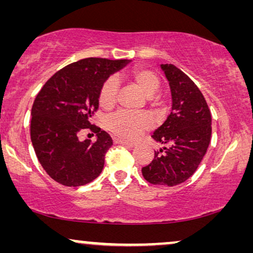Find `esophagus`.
Wrapping results in <instances>:
<instances>
[{"label": "esophagus", "mask_w": 253, "mask_h": 253, "mask_svg": "<svg viewBox=\"0 0 253 253\" xmlns=\"http://www.w3.org/2000/svg\"><path fill=\"white\" fill-rule=\"evenodd\" d=\"M114 143L122 145V146H126V147H133L134 146V144L127 143V141H124V140H121V139H114Z\"/></svg>", "instance_id": "1"}]
</instances>
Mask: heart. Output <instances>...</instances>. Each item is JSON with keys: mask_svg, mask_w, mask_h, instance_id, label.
<instances>
[{"mask_svg": "<svg viewBox=\"0 0 253 253\" xmlns=\"http://www.w3.org/2000/svg\"><path fill=\"white\" fill-rule=\"evenodd\" d=\"M126 78L133 83L145 95L148 96L151 106H157L159 101L154 94L161 86V79L154 71L146 68H134L126 75ZM119 86L114 78H109L100 87L98 101L102 109H112L116 105ZM152 123L144 114L116 113L107 121V127L113 134L123 140L134 141L151 127Z\"/></svg>", "mask_w": 253, "mask_h": 253, "instance_id": "1", "label": "heart"}]
</instances>
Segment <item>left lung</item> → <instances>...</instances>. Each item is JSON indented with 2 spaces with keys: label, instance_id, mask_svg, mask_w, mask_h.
Wrapping results in <instances>:
<instances>
[{
  "label": "left lung",
  "instance_id": "obj_1",
  "mask_svg": "<svg viewBox=\"0 0 253 253\" xmlns=\"http://www.w3.org/2000/svg\"><path fill=\"white\" fill-rule=\"evenodd\" d=\"M171 92V112L152 138L164 147L141 168L151 184L175 186L191 177L206 154L212 117L197 85L172 64H161Z\"/></svg>",
  "mask_w": 253,
  "mask_h": 253
}]
</instances>
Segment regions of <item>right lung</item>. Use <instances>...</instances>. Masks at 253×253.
Segmentation results:
<instances>
[{"label": "right lung", "mask_w": 253, "mask_h": 253, "mask_svg": "<svg viewBox=\"0 0 253 253\" xmlns=\"http://www.w3.org/2000/svg\"><path fill=\"white\" fill-rule=\"evenodd\" d=\"M130 60L88 57L67 65L46 82L31 110V140L38 160L54 181L81 186L98 177L113 145L106 131L89 122L99 108L101 85ZM91 129L97 140H79Z\"/></svg>", "instance_id": "obj_1"}]
</instances>
